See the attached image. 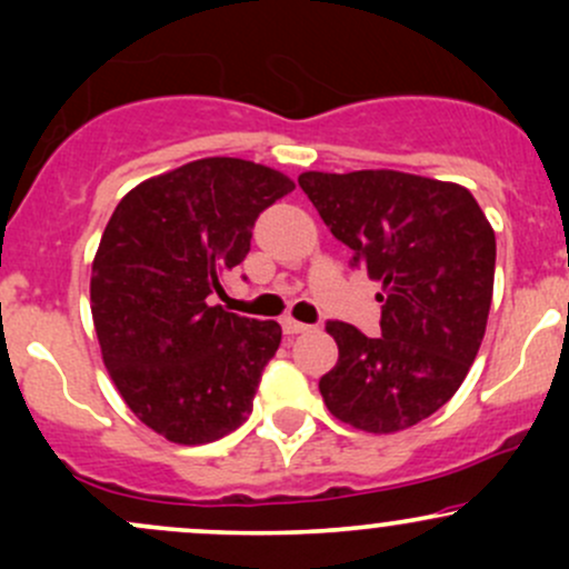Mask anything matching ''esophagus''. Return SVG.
I'll return each mask as SVG.
<instances>
[{
	"label": "esophagus",
	"instance_id": "1",
	"mask_svg": "<svg viewBox=\"0 0 569 569\" xmlns=\"http://www.w3.org/2000/svg\"><path fill=\"white\" fill-rule=\"evenodd\" d=\"M280 326H283V331L286 335H302V331H310V326L307 323H302V321H297V318H291V316H286L283 321H280Z\"/></svg>",
	"mask_w": 569,
	"mask_h": 569
}]
</instances>
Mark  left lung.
<instances>
[{
  "label": "left lung",
  "instance_id": "8db88e82",
  "mask_svg": "<svg viewBox=\"0 0 569 569\" xmlns=\"http://www.w3.org/2000/svg\"><path fill=\"white\" fill-rule=\"evenodd\" d=\"M299 187L350 267L377 283L380 337L329 321L337 367L318 388L337 420L396 433L457 393L487 329L495 230L466 187L401 171H307Z\"/></svg>",
  "mask_w": 569,
  "mask_h": 569
}]
</instances>
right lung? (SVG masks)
Here are the masks:
<instances>
[{"label":"right lung","mask_w":569,"mask_h":569,"mask_svg":"<svg viewBox=\"0 0 569 569\" xmlns=\"http://www.w3.org/2000/svg\"><path fill=\"white\" fill-rule=\"evenodd\" d=\"M293 189L240 158H202L133 187L101 234L90 310L114 388L173 443H208L243 426L280 345L276 321L211 305L246 259L253 221Z\"/></svg>","instance_id":"obj_1"}]
</instances>
